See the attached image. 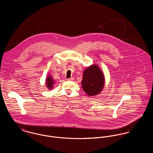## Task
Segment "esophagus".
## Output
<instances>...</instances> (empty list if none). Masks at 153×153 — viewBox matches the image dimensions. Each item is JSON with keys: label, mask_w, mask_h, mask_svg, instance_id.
I'll list each match as a JSON object with an SVG mask.
<instances>
[{"label": "esophagus", "mask_w": 153, "mask_h": 153, "mask_svg": "<svg viewBox=\"0 0 153 153\" xmlns=\"http://www.w3.org/2000/svg\"><path fill=\"white\" fill-rule=\"evenodd\" d=\"M66 80L68 81H72L74 80V77H71V78H69V79H67Z\"/></svg>", "instance_id": "34e87169"}]
</instances>
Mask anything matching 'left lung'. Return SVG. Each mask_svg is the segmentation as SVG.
<instances>
[{
  "label": "left lung",
  "instance_id": "1",
  "mask_svg": "<svg viewBox=\"0 0 153 153\" xmlns=\"http://www.w3.org/2000/svg\"><path fill=\"white\" fill-rule=\"evenodd\" d=\"M104 79L103 74L97 66H90L84 71L82 87L87 95H97L104 87Z\"/></svg>",
  "mask_w": 153,
  "mask_h": 153
}]
</instances>
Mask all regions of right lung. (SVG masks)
<instances>
[{
    "instance_id": "1",
    "label": "right lung",
    "mask_w": 153,
    "mask_h": 153,
    "mask_svg": "<svg viewBox=\"0 0 153 153\" xmlns=\"http://www.w3.org/2000/svg\"><path fill=\"white\" fill-rule=\"evenodd\" d=\"M46 84H47V86H48V87L49 88V89H51L52 88L53 85L54 84V81L51 76H49V77H48L46 79Z\"/></svg>"
}]
</instances>
